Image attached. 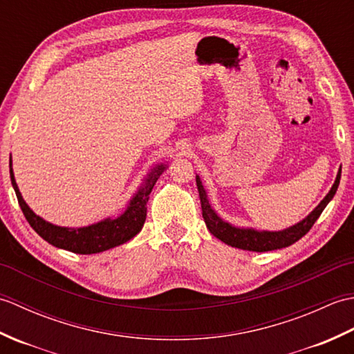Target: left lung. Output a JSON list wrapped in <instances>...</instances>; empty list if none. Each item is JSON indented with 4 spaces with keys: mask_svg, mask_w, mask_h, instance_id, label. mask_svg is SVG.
<instances>
[{
    "mask_svg": "<svg viewBox=\"0 0 354 354\" xmlns=\"http://www.w3.org/2000/svg\"><path fill=\"white\" fill-rule=\"evenodd\" d=\"M341 181V167L337 170V175L332 189L326 194V198L322 199L319 204L315 207L313 212L304 217L303 221L298 223L292 225V227L280 230V231H266V230H254V228H243V227H234L230 222L223 221L222 217L214 212L208 201V194L202 185L201 178L196 175V185L199 190V198H201V205H202V216H204V221L208 231L212 232L214 237L222 240L223 243H227L232 248H239V250L245 251H255V252H265V251H274V250H281V248H288L298 242L299 239L306 236L309 230L313 227V223L317 222L321 213L324 212V208L330 201L333 199L335 193L339 187Z\"/></svg>",
    "mask_w": 354,
    "mask_h": 354,
    "instance_id": "left-lung-1",
    "label": "left lung"
}]
</instances>
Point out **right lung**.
<instances>
[{
    "label": "right lung",
    "mask_w": 354,
    "mask_h": 354,
    "mask_svg": "<svg viewBox=\"0 0 354 354\" xmlns=\"http://www.w3.org/2000/svg\"><path fill=\"white\" fill-rule=\"evenodd\" d=\"M10 179L13 190L17 193L19 207L24 213L27 222L30 223L37 234L50 245L61 248L65 251H71L74 254H97L108 251L111 248L123 245L129 242L141 231L142 225L146 222L147 214V201L149 194L152 192L158 178L162 175V171L167 169V164H156L155 167L147 173V176L142 179L140 189L135 192L127 204L124 212L117 217H106L86 227L70 228L59 227V225L50 223L41 216H37L30 208L26 201L22 199V194L18 189V184L15 181L13 169H12V156H10Z\"/></svg>",
    "instance_id": "obj_1"
}]
</instances>
